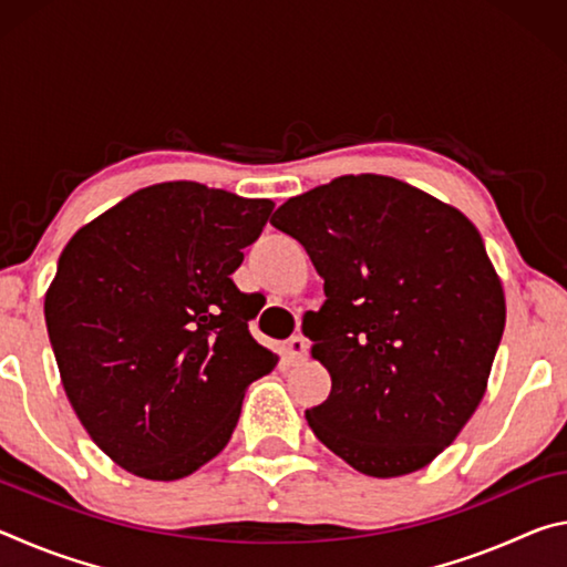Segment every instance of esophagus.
Here are the masks:
<instances>
[{"mask_svg":"<svg viewBox=\"0 0 567 567\" xmlns=\"http://www.w3.org/2000/svg\"><path fill=\"white\" fill-rule=\"evenodd\" d=\"M285 354L290 358V362H300L307 358V340L302 334H292V338L285 342Z\"/></svg>","mask_w":567,"mask_h":567,"instance_id":"esophagus-1","label":"esophagus"}]
</instances>
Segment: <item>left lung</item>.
Wrapping results in <instances>:
<instances>
[{
  "instance_id": "8db88e82",
  "label": "left lung",
  "mask_w": 567,
  "mask_h": 567,
  "mask_svg": "<svg viewBox=\"0 0 567 567\" xmlns=\"http://www.w3.org/2000/svg\"><path fill=\"white\" fill-rule=\"evenodd\" d=\"M270 223L324 280L302 332L328 368L312 433L372 477L415 473L453 443L485 395L505 295L475 225L427 192L344 175L287 199Z\"/></svg>"
}]
</instances>
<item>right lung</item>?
Returning a JSON list of instances; mask_svg holds the SVG:
<instances>
[{"instance_id":"obj_1","label":"right lung","mask_w":567,"mask_h":567,"mask_svg":"<svg viewBox=\"0 0 567 567\" xmlns=\"http://www.w3.org/2000/svg\"><path fill=\"white\" fill-rule=\"evenodd\" d=\"M270 199L199 182L137 189L84 225L44 297L76 417L120 467L179 480L233 437L249 382L275 370L233 275Z\"/></svg>"}]
</instances>
